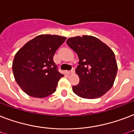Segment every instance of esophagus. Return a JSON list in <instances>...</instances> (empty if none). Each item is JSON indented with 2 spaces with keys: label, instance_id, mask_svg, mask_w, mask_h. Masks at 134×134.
Instances as JSON below:
<instances>
[{
  "label": "esophagus",
  "instance_id": "esophagus-1",
  "mask_svg": "<svg viewBox=\"0 0 134 134\" xmlns=\"http://www.w3.org/2000/svg\"><path fill=\"white\" fill-rule=\"evenodd\" d=\"M74 72H75V70L73 69H71V71H68V74H74Z\"/></svg>",
  "mask_w": 134,
  "mask_h": 134
}]
</instances>
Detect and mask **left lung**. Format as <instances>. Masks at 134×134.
Listing matches in <instances>:
<instances>
[{"label":"left lung","instance_id":"left-lung-1","mask_svg":"<svg viewBox=\"0 0 134 134\" xmlns=\"http://www.w3.org/2000/svg\"><path fill=\"white\" fill-rule=\"evenodd\" d=\"M67 44L78 54L79 65L76 73L79 77L72 90L84 99H97L112 88L118 71L114 52L94 36L70 37Z\"/></svg>","mask_w":134,"mask_h":134}]
</instances>
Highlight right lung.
<instances>
[{
  "instance_id": "1",
  "label": "right lung",
  "mask_w": 134,
  "mask_h": 134,
  "mask_svg": "<svg viewBox=\"0 0 134 134\" xmlns=\"http://www.w3.org/2000/svg\"><path fill=\"white\" fill-rule=\"evenodd\" d=\"M67 37L40 35L18 51L12 63L15 81L28 95L44 98L54 93L63 74L53 61L56 50Z\"/></svg>"
}]
</instances>
